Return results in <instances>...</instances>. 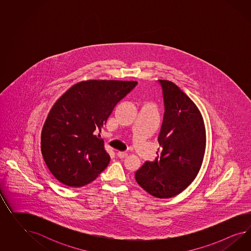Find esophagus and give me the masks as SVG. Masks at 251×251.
I'll use <instances>...</instances> for the list:
<instances>
[{
	"label": "esophagus",
	"instance_id": "obj_1",
	"mask_svg": "<svg viewBox=\"0 0 251 251\" xmlns=\"http://www.w3.org/2000/svg\"><path fill=\"white\" fill-rule=\"evenodd\" d=\"M117 155L120 157V158H125L127 155H128V153L126 152H117Z\"/></svg>",
	"mask_w": 251,
	"mask_h": 251
}]
</instances>
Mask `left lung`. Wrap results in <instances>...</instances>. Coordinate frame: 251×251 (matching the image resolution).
<instances>
[{
  "label": "left lung",
  "instance_id": "left-lung-1",
  "mask_svg": "<svg viewBox=\"0 0 251 251\" xmlns=\"http://www.w3.org/2000/svg\"><path fill=\"white\" fill-rule=\"evenodd\" d=\"M165 116L158 142L159 155L137 170V183L158 199L175 197L195 179L205 152L206 130L196 104L167 80H159Z\"/></svg>",
  "mask_w": 251,
  "mask_h": 251
}]
</instances>
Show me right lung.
<instances>
[{
  "label": "right lung",
  "mask_w": 251,
  "mask_h": 251,
  "mask_svg": "<svg viewBox=\"0 0 251 251\" xmlns=\"http://www.w3.org/2000/svg\"><path fill=\"white\" fill-rule=\"evenodd\" d=\"M136 81L86 80L74 84L50 110L41 131L46 165L60 182L79 188L95 180L110 156L96 135Z\"/></svg>",
  "instance_id": "1"
}]
</instances>
